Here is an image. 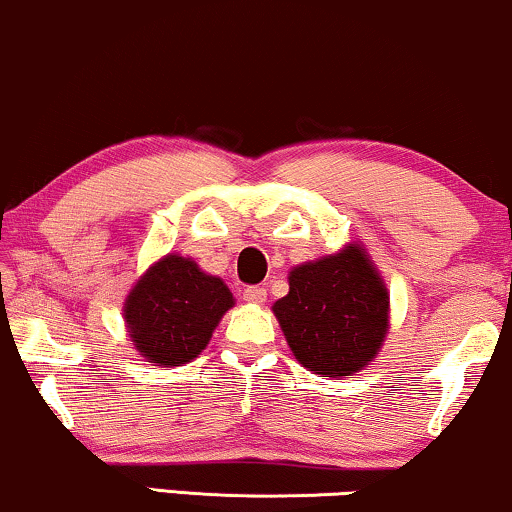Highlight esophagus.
Listing matches in <instances>:
<instances>
[{"label":"esophagus","mask_w":512,"mask_h":512,"mask_svg":"<svg viewBox=\"0 0 512 512\" xmlns=\"http://www.w3.org/2000/svg\"><path fill=\"white\" fill-rule=\"evenodd\" d=\"M244 300L251 305H263L268 300V291L263 286H249V289H244Z\"/></svg>","instance_id":"1"}]
</instances>
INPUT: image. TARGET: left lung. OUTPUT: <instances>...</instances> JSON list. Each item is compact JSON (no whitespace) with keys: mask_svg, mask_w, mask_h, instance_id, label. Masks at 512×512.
<instances>
[{"mask_svg":"<svg viewBox=\"0 0 512 512\" xmlns=\"http://www.w3.org/2000/svg\"><path fill=\"white\" fill-rule=\"evenodd\" d=\"M272 312L300 366L321 377L370 366L389 333L387 284L359 242L291 268Z\"/></svg>","mask_w":512,"mask_h":512,"instance_id":"1","label":"left lung"}]
</instances>
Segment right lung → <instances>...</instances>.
<instances>
[{"label": "right lung", "instance_id": "obj_1", "mask_svg": "<svg viewBox=\"0 0 512 512\" xmlns=\"http://www.w3.org/2000/svg\"><path fill=\"white\" fill-rule=\"evenodd\" d=\"M235 298L221 277L193 258L167 254L149 265L123 303L128 338L144 361L184 366L209 345Z\"/></svg>", "mask_w": 512, "mask_h": 512}]
</instances>
